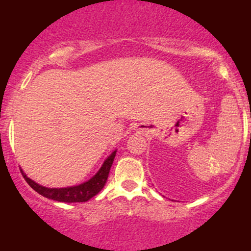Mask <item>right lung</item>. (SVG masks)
Returning <instances> with one entry per match:
<instances>
[{"label":"right lung","mask_w":251,"mask_h":251,"mask_svg":"<svg viewBox=\"0 0 251 251\" xmlns=\"http://www.w3.org/2000/svg\"><path fill=\"white\" fill-rule=\"evenodd\" d=\"M115 153L116 151L111 153V155L104 161L100 171L90 181L85 182V183L80 184V186L67 187V188H46V187L40 186L36 182L30 179L23 171L22 175L25 178V181L27 182V184L34 191H36L37 193L46 197L48 199H53L55 201H62V203H83V201H90L92 197H95L96 194H98L102 191V188L104 187L105 182L108 179V175H109L110 168L113 165Z\"/></svg>","instance_id":"add662e5"}]
</instances>
